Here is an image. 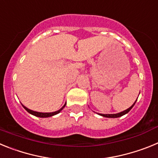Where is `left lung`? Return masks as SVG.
<instances>
[{"label":"left lung","mask_w":158,"mask_h":158,"mask_svg":"<svg viewBox=\"0 0 158 158\" xmlns=\"http://www.w3.org/2000/svg\"><path fill=\"white\" fill-rule=\"evenodd\" d=\"M137 100H138V98H137ZM137 100H135V103H134V104H132V105H131V107H129V108H127V109H126V110H124L123 111H121V112L116 113V114H98V115H101V116H103V117H106V118H118V117H121V116H123V115H126L127 113H128L130 111H131V108H132V107L135 106V103H136Z\"/></svg>","instance_id":"obj_1"}]
</instances>
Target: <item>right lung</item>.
<instances>
[{
    "label": "right lung",
    "instance_id": "right-lung-1",
    "mask_svg": "<svg viewBox=\"0 0 158 158\" xmlns=\"http://www.w3.org/2000/svg\"><path fill=\"white\" fill-rule=\"evenodd\" d=\"M65 104H66V103H65V104H64V105L62 106V107H61L59 110H58V111H54V112H38V111H32V110H31V109H28L27 107H26L25 106H23V104H22V106H23V108H24V109L26 110L27 112L30 113V114H31V115H35V116L40 117V118H48V117H51V116H53V115H57V114H58V113H59L60 111H62L64 107H65Z\"/></svg>",
    "mask_w": 158,
    "mask_h": 158
}]
</instances>
